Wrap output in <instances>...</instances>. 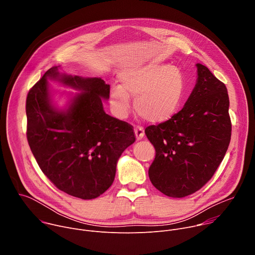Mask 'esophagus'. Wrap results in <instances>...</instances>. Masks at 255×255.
<instances>
[{
  "instance_id": "1",
  "label": "esophagus",
  "mask_w": 255,
  "mask_h": 255,
  "mask_svg": "<svg viewBox=\"0 0 255 255\" xmlns=\"http://www.w3.org/2000/svg\"><path fill=\"white\" fill-rule=\"evenodd\" d=\"M134 132H135V136H136L137 140H141L144 137V131L141 127H136Z\"/></svg>"
}]
</instances>
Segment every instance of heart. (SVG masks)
Listing matches in <instances>:
<instances>
[{"label": "heart", "mask_w": 255, "mask_h": 255, "mask_svg": "<svg viewBox=\"0 0 255 255\" xmlns=\"http://www.w3.org/2000/svg\"><path fill=\"white\" fill-rule=\"evenodd\" d=\"M121 86H113L109 101L114 114L125 117L135 97L136 113L151 124L169 121L179 110L185 93L180 71L167 64H148L122 70Z\"/></svg>", "instance_id": "1"}]
</instances>
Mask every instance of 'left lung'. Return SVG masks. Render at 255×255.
I'll return each mask as SVG.
<instances>
[{"instance_id": "8db88e82", "label": "left lung", "mask_w": 255, "mask_h": 255, "mask_svg": "<svg viewBox=\"0 0 255 255\" xmlns=\"http://www.w3.org/2000/svg\"><path fill=\"white\" fill-rule=\"evenodd\" d=\"M197 82L184 108L169 121L145 129L156 154L148 169L162 194L184 198L199 191L223 160L231 139L226 86L197 63Z\"/></svg>"}]
</instances>
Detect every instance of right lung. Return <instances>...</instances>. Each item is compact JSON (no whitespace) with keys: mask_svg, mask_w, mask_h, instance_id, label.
I'll return each mask as SVG.
<instances>
[{"mask_svg":"<svg viewBox=\"0 0 255 255\" xmlns=\"http://www.w3.org/2000/svg\"><path fill=\"white\" fill-rule=\"evenodd\" d=\"M49 68L26 100L27 139L43 173L60 191L92 200L113 184L118 159L135 141L128 123L106 114L110 85ZM48 80L77 90L64 108L52 100Z\"/></svg>","mask_w":255,"mask_h":255,"instance_id":"right-lung-1","label":"right lung"}]
</instances>
